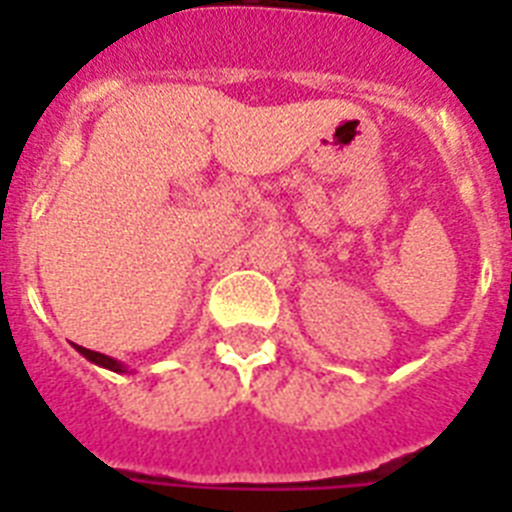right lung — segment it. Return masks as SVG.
<instances>
[{
  "label": "right lung",
  "instance_id": "right-lung-1",
  "mask_svg": "<svg viewBox=\"0 0 512 512\" xmlns=\"http://www.w3.org/2000/svg\"><path fill=\"white\" fill-rule=\"evenodd\" d=\"M76 350H79V353H82V356L87 358V361L103 366V369H111V372H127V366H124L122 361H116V358L106 356V353H95V350L82 348V345H76Z\"/></svg>",
  "mask_w": 512,
  "mask_h": 512
}]
</instances>
